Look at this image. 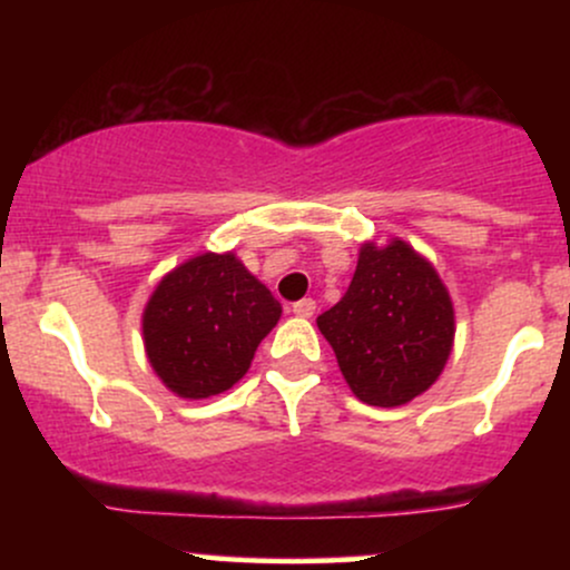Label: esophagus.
<instances>
[{
	"mask_svg": "<svg viewBox=\"0 0 570 570\" xmlns=\"http://www.w3.org/2000/svg\"><path fill=\"white\" fill-rule=\"evenodd\" d=\"M292 313H294V316H299V318H311L313 313H316V299H311V297L297 299V303L292 305Z\"/></svg>",
	"mask_w": 570,
	"mask_h": 570,
	"instance_id": "esophagus-1",
	"label": "esophagus"
}]
</instances>
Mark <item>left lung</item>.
<instances>
[{
	"label": "left lung",
	"instance_id": "1",
	"mask_svg": "<svg viewBox=\"0 0 570 570\" xmlns=\"http://www.w3.org/2000/svg\"><path fill=\"white\" fill-rule=\"evenodd\" d=\"M348 389L372 407H399L440 381L455 311L436 267L407 240H364L337 305L316 318Z\"/></svg>",
	"mask_w": 570,
	"mask_h": 570
}]
</instances>
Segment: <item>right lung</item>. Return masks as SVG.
<instances>
[{"label": "right lung", "mask_w": 570, "mask_h": 570, "mask_svg": "<svg viewBox=\"0 0 570 570\" xmlns=\"http://www.w3.org/2000/svg\"><path fill=\"white\" fill-rule=\"evenodd\" d=\"M281 303L235 252H203L168 271L141 313L149 367L181 399L233 389L278 324Z\"/></svg>", "instance_id": "add662e5"}]
</instances>
